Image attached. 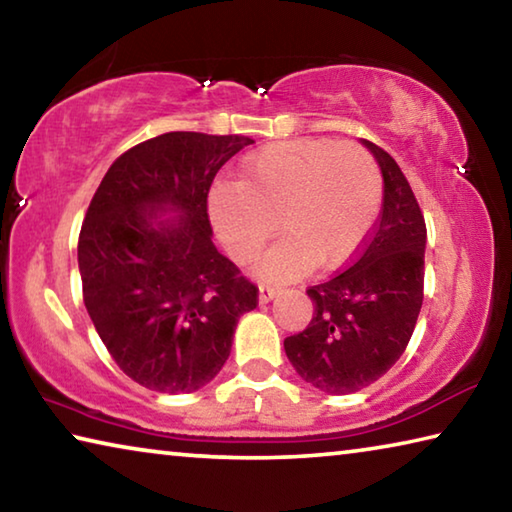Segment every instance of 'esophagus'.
<instances>
[{"label":"esophagus","instance_id":"obj_1","mask_svg":"<svg viewBox=\"0 0 512 512\" xmlns=\"http://www.w3.org/2000/svg\"><path fill=\"white\" fill-rule=\"evenodd\" d=\"M275 296H277V289H273V287H259V302H262V305H266V302H271Z\"/></svg>","mask_w":512,"mask_h":512}]
</instances>
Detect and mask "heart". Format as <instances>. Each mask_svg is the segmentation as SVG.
Wrapping results in <instances>:
<instances>
[{
    "label": "heart",
    "mask_w": 512,
    "mask_h": 512,
    "mask_svg": "<svg viewBox=\"0 0 512 512\" xmlns=\"http://www.w3.org/2000/svg\"><path fill=\"white\" fill-rule=\"evenodd\" d=\"M381 171L359 144L325 137L277 142L244 160V183L221 180L210 192L214 230L232 259H253L266 282H287L316 264L339 268L366 244L381 207Z\"/></svg>",
    "instance_id": "b5f03b06"
}]
</instances>
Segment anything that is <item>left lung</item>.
I'll list each match as a JSON object with an SVG mask.
<instances>
[{
  "instance_id": "1",
  "label": "left lung",
  "mask_w": 512,
  "mask_h": 512,
  "mask_svg": "<svg viewBox=\"0 0 512 512\" xmlns=\"http://www.w3.org/2000/svg\"><path fill=\"white\" fill-rule=\"evenodd\" d=\"M384 178V203L366 248L350 268L307 289L314 316L284 339L298 375L318 391L348 395L384 377L418 323L427 225L409 180L377 144L363 140Z\"/></svg>"
}]
</instances>
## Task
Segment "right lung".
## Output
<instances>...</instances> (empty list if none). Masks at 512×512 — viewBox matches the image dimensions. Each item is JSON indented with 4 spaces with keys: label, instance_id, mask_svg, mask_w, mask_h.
I'll use <instances>...</instances> for the list:
<instances>
[{
    "label": "right lung",
    "instance_id": "1",
    "mask_svg": "<svg viewBox=\"0 0 512 512\" xmlns=\"http://www.w3.org/2000/svg\"><path fill=\"white\" fill-rule=\"evenodd\" d=\"M248 144L185 131L146 140L112 162L85 214V309L117 366L149 391L210 384L239 318L257 307V287L216 250L207 216L216 171Z\"/></svg>",
    "mask_w": 512,
    "mask_h": 512
}]
</instances>
